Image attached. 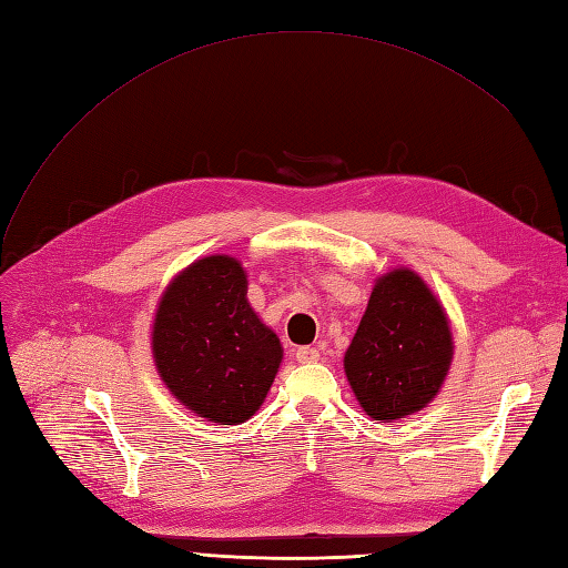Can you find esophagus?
Wrapping results in <instances>:
<instances>
[{
    "mask_svg": "<svg viewBox=\"0 0 568 568\" xmlns=\"http://www.w3.org/2000/svg\"><path fill=\"white\" fill-rule=\"evenodd\" d=\"M296 359L301 365H313L320 359V351L317 348H311V346H303L296 351Z\"/></svg>",
    "mask_w": 568,
    "mask_h": 568,
    "instance_id": "esophagus-1",
    "label": "esophagus"
}]
</instances>
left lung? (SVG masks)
<instances>
[{
    "label": "left lung",
    "instance_id": "left-lung-1",
    "mask_svg": "<svg viewBox=\"0 0 568 568\" xmlns=\"http://www.w3.org/2000/svg\"><path fill=\"white\" fill-rule=\"evenodd\" d=\"M453 355L443 303L415 270L395 267L376 277L343 369L369 419L393 422L436 398Z\"/></svg>",
    "mask_w": 568,
    "mask_h": 568
}]
</instances>
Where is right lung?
<instances>
[{
	"label": "right lung",
	"instance_id": "right-lung-1",
	"mask_svg": "<svg viewBox=\"0 0 568 568\" xmlns=\"http://www.w3.org/2000/svg\"><path fill=\"white\" fill-rule=\"evenodd\" d=\"M242 261L205 255L165 286L151 324L153 365L180 405L213 424H244L267 398L284 348L251 307Z\"/></svg>",
	"mask_w": 568,
	"mask_h": 568
}]
</instances>
